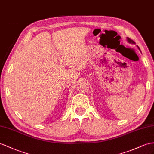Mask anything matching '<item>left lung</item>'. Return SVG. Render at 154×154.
Returning <instances> with one entry per match:
<instances>
[{
  "label": "left lung",
  "mask_w": 154,
  "mask_h": 154,
  "mask_svg": "<svg viewBox=\"0 0 154 154\" xmlns=\"http://www.w3.org/2000/svg\"><path fill=\"white\" fill-rule=\"evenodd\" d=\"M127 41L129 43H132V44H135V42H134V41H133L132 39H131L130 38H127ZM138 47V46H137ZM139 50H140V49H139Z\"/></svg>",
  "instance_id": "1"
}]
</instances>
